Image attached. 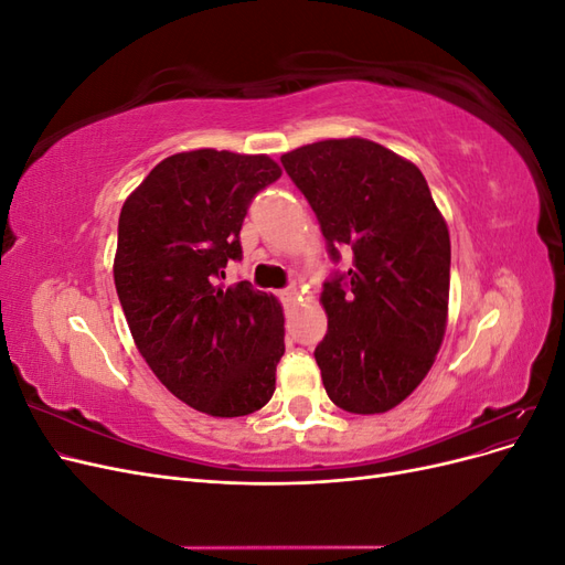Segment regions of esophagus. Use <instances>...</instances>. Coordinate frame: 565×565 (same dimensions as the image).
I'll list each match as a JSON object with an SVG mask.
<instances>
[{"label":"esophagus","instance_id":"1","mask_svg":"<svg viewBox=\"0 0 565 565\" xmlns=\"http://www.w3.org/2000/svg\"><path fill=\"white\" fill-rule=\"evenodd\" d=\"M297 297H299V289H297V287H287V289H282V299H285L287 303H295V301H297Z\"/></svg>","mask_w":565,"mask_h":565}]
</instances>
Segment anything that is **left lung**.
Masks as SVG:
<instances>
[{"label": "left lung", "instance_id": "left-lung-1", "mask_svg": "<svg viewBox=\"0 0 565 565\" xmlns=\"http://www.w3.org/2000/svg\"><path fill=\"white\" fill-rule=\"evenodd\" d=\"M313 207L344 278L324 282L328 334L316 363L330 401L382 415L429 374L448 328L450 233L419 167L361 139H324L280 158Z\"/></svg>", "mask_w": 565, "mask_h": 565}]
</instances>
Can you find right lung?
<instances>
[{
    "label": "right lung",
    "mask_w": 565,
    "mask_h": 565,
    "mask_svg": "<svg viewBox=\"0 0 565 565\" xmlns=\"http://www.w3.org/2000/svg\"><path fill=\"white\" fill-rule=\"evenodd\" d=\"M268 156L198 148L164 158L119 212L113 276L152 374L210 417H243L276 391L285 353L278 297L221 285L241 259L252 198L280 179Z\"/></svg>",
    "instance_id": "1"
}]
</instances>
